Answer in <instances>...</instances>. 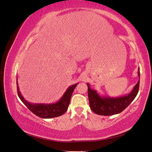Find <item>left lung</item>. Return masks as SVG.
Listing matches in <instances>:
<instances>
[{
	"instance_id": "left-lung-1",
	"label": "left lung",
	"mask_w": 152,
	"mask_h": 152,
	"mask_svg": "<svg viewBox=\"0 0 152 152\" xmlns=\"http://www.w3.org/2000/svg\"><path fill=\"white\" fill-rule=\"evenodd\" d=\"M137 74L140 78V68ZM87 85L88 99L91 110L96 114L112 115L119 114L124 111L134 100L138 93L140 80L129 94L118 98L100 96L96 90H92L90 88L89 84L88 83Z\"/></svg>"
}]
</instances>
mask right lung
I'll return each mask as SVG.
<instances>
[{"label":"right lung","mask_w":152,"mask_h":152,"mask_svg":"<svg viewBox=\"0 0 152 152\" xmlns=\"http://www.w3.org/2000/svg\"><path fill=\"white\" fill-rule=\"evenodd\" d=\"M78 84L71 86L64 92V95L60 98V100L56 103L45 104H32L27 102L22 96L19 91L18 86V79L16 78V85H17V92L18 97L24 104L28 107L33 114L37 116L42 118H52L60 116L64 114L68 110V107L70 102L71 96L74 88Z\"/></svg>","instance_id":"right-lung-1"}]
</instances>
